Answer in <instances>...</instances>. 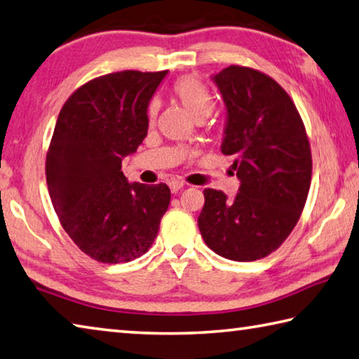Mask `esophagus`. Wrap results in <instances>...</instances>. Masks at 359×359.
<instances>
[{
    "label": "esophagus",
    "instance_id": "1",
    "mask_svg": "<svg viewBox=\"0 0 359 359\" xmlns=\"http://www.w3.org/2000/svg\"><path fill=\"white\" fill-rule=\"evenodd\" d=\"M184 187H185V184H184V182H180V180H171V182H169V188H171L172 193L180 191Z\"/></svg>",
    "mask_w": 359,
    "mask_h": 359
}]
</instances>
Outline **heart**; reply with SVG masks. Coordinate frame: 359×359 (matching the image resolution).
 I'll return each instance as SVG.
<instances>
[{
	"instance_id": "obj_1",
	"label": "heart",
	"mask_w": 359,
	"mask_h": 359,
	"mask_svg": "<svg viewBox=\"0 0 359 359\" xmlns=\"http://www.w3.org/2000/svg\"><path fill=\"white\" fill-rule=\"evenodd\" d=\"M174 94L188 113L196 121H204L215 109V97L204 83L194 76H184L174 84ZM158 111V103L154 102L149 114L154 117Z\"/></svg>"
}]
</instances>
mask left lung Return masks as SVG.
<instances>
[{"instance_id": "8db88e82", "label": "left lung", "mask_w": 359, "mask_h": 359, "mask_svg": "<svg viewBox=\"0 0 359 359\" xmlns=\"http://www.w3.org/2000/svg\"><path fill=\"white\" fill-rule=\"evenodd\" d=\"M226 105L221 152L240 188L227 199L205 188L198 226L218 256L251 262L276 251L298 223L312 174L304 123L289 94L262 72L229 66L213 75Z\"/></svg>"}]
</instances>
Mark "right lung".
Segmentation results:
<instances>
[{
    "label": "right lung",
    "mask_w": 359,
    "mask_h": 359,
    "mask_svg": "<svg viewBox=\"0 0 359 359\" xmlns=\"http://www.w3.org/2000/svg\"><path fill=\"white\" fill-rule=\"evenodd\" d=\"M168 70H123L83 84L64 103L45 174L55 212L80 250L103 264L147 252L171 202L168 185L128 184L122 158L147 136V107Z\"/></svg>",
    "instance_id": "obj_1"
}]
</instances>
